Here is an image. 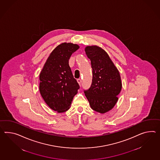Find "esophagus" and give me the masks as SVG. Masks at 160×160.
Segmentation results:
<instances>
[{"mask_svg":"<svg viewBox=\"0 0 160 160\" xmlns=\"http://www.w3.org/2000/svg\"><path fill=\"white\" fill-rule=\"evenodd\" d=\"M77 81H78V84L80 86L81 85V83H82V80L80 79V78H78L77 80Z\"/></svg>","mask_w":160,"mask_h":160,"instance_id":"34e87169","label":"esophagus"}]
</instances>
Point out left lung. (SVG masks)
<instances>
[{
  "mask_svg": "<svg viewBox=\"0 0 160 160\" xmlns=\"http://www.w3.org/2000/svg\"><path fill=\"white\" fill-rule=\"evenodd\" d=\"M92 68V82L84 93L91 109L106 113L116 104L122 88L121 76L109 55L101 47L88 46L85 48Z\"/></svg>",
  "mask_w": 160,
  "mask_h": 160,
  "instance_id": "8db88e82",
  "label": "left lung"
}]
</instances>
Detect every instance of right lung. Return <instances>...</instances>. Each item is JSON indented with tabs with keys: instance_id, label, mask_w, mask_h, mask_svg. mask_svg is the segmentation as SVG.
<instances>
[{
	"instance_id": "add662e5",
	"label": "right lung",
	"mask_w": 160,
	"mask_h": 160,
	"mask_svg": "<svg viewBox=\"0 0 160 160\" xmlns=\"http://www.w3.org/2000/svg\"><path fill=\"white\" fill-rule=\"evenodd\" d=\"M79 46L61 43L50 53L39 75V91L47 105L58 113L70 108L80 87L73 78L69 59Z\"/></svg>"
}]
</instances>
